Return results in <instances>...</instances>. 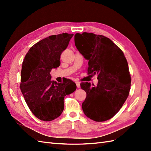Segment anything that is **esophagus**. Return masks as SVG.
Masks as SVG:
<instances>
[{
    "instance_id": "34e87169",
    "label": "esophagus",
    "mask_w": 151,
    "mask_h": 151,
    "mask_svg": "<svg viewBox=\"0 0 151 151\" xmlns=\"http://www.w3.org/2000/svg\"><path fill=\"white\" fill-rule=\"evenodd\" d=\"M76 86H77L78 88H79L80 87H81V83H80V82L76 81Z\"/></svg>"
}]
</instances>
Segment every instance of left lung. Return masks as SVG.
<instances>
[{"label": "left lung", "mask_w": 151, "mask_h": 151, "mask_svg": "<svg viewBox=\"0 0 151 151\" xmlns=\"http://www.w3.org/2000/svg\"><path fill=\"white\" fill-rule=\"evenodd\" d=\"M75 43L89 60L88 75H98L97 86L81 84L86 92L83 111L95 121H107L119 111L129 95L131 77L127 60L120 48L102 35L76 33Z\"/></svg>", "instance_id": "left-lung-1"}]
</instances>
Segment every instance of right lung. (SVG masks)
Returning a JSON list of instances; mask_svg holds the SVG:
<instances>
[{"instance_id": "1", "label": "right lung", "mask_w": 151, "mask_h": 151, "mask_svg": "<svg viewBox=\"0 0 151 151\" xmlns=\"http://www.w3.org/2000/svg\"><path fill=\"white\" fill-rule=\"evenodd\" d=\"M73 34L52 35L34 44L22 62L20 88L32 114L39 119L50 121L64 109L63 99L74 92L76 84L51 81L50 71L60 65V56L67 49Z\"/></svg>"}]
</instances>
